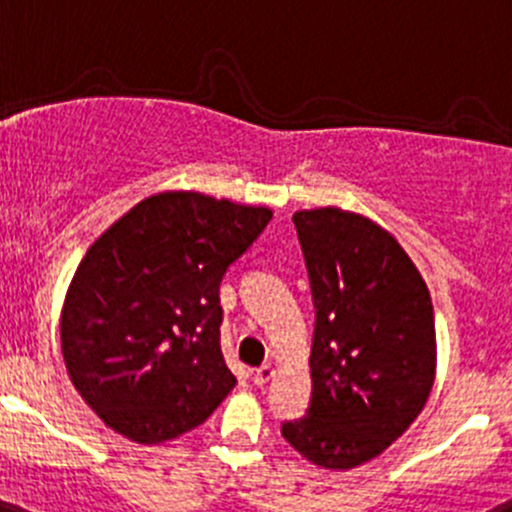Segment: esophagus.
Listing matches in <instances>:
<instances>
[{"label": "esophagus", "instance_id": "34e87169", "mask_svg": "<svg viewBox=\"0 0 512 512\" xmlns=\"http://www.w3.org/2000/svg\"><path fill=\"white\" fill-rule=\"evenodd\" d=\"M272 377H275V367L272 365H262V367H257L255 372H252V380H255V385H267V382L272 380Z\"/></svg>", "mask_w": 512, "mask_h": 512}]
</instances>
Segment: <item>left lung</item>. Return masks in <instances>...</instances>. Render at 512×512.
Wrapping results in <instances>:
<instances>
[{
  "label": "left lung",
  "mask_w": 512,
  "mask_h": 512,
  "mask_svg": "<svg viewBox=\"0 0 512 512\" xmlns=\"http://www.w3.org/2000/svg\"><path fill=\"white\" fill-rule=\"evenodd\" d=\"M315 305L307 415L282 438L310 463L350 470L413 425L435 380L433 302L388 230L340 207L292 215Z\"/></svg>",
  "instance_id": "1"
}]
</instances>
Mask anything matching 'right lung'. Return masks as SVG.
Returning <instances> with one entry per match:
<instances>
[{
	"mask_svg": "<svg viewBox=\"0 0 512 512\" xmlns=\"http://www.w3.org/2000/svg\"><path fill=\"white\" fill-rule=\"evenodd\" d=\"M272 210L160 192L79 262L62 355L84 403L124 438L157 445L205 423L235 388L220 347V282Z\"/></svg>",
	"mask_w": 512,
	"mask_h": 512,
	"instance_id": "1",
	"label": "right lung"
}]
</instances>
